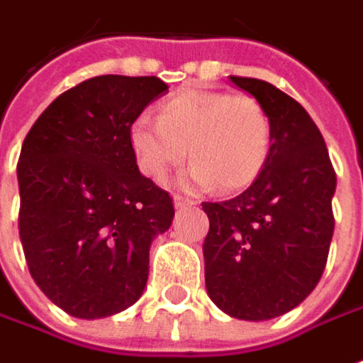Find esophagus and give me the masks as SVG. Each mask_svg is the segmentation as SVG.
Here are the masks:
<instances>
[{
    "instance_id": "obj_1",
    "label": "esophagus",
    "mask_w": 363,
    "mask_h": 363,
    "mask_svg": "<svg viewBox=\"0 0 363 363\" xmlns=\"http://www.w3.org/2000/svg\"><path fill=\"white\" fill-rule=\"evenodd\" d=\"M173 200H174V208H179V210H181V208H189V206H194V204H196L194 200L184 199V196H181V194H174Z\"/></svg>"
}]
</instances>
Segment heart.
Returning a JSON list of instances; mask_svg holds the SVG:
<instances>
[{
	"mask_svg": "<svg viewBox=\"0 0 363 363\" xmlns=\"http://www.w3.org/2000/svg\"><path fill=\"white\" fill-rule=\"evenodd\" d=\"M131 147L141 171L161 182L184 161L181 184L190 190L247 189L263 171L271 149V120L250 94L189 88L164 100L157 121L141 116L131 125Z\"/></svg>",
	"mask_w": 363,
	"mask_h": 363,
	"instance_id": "obj_1",
	"label": "heart"
}]
</instances>
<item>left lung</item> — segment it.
I'll return each mask as SVG.
<instances>
[{
  "mask_svg": "<svg viewBox=\"0 0 363 363\" xmlns=\"http://www.w3.org/2000/svg\"><path fill=\"white\" fill-rule=\"evenodd\" d=\"M257 98L271 120L261 174L240 196L204 202L206 291L242 320H269L313 293L328 259L336 173L323 133L291 96L265 80L230 76Z\"/></svg>",
  "mask_w": 363,
  "mask_h": 363,
  "instance_id": "obj_1",
  "label": "left lung"
}]
</instances>
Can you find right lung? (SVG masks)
<instances>
[{
    "label": "right lung",
    "mask_w": 363,
    "mask_h": 363,
    "mask_svg": "<svg viewBox=\"0 0 363 363\" xmlns=\"http://www.w3.org/2000/svg\"><path fill=\"white\" fill-rule=\"evenodd\" d=\"M164 92L157 76H94L60 94L23 141V252L40 291L70 316H111L143 295L151 242L174 206L139 173L129 133Z\"/></svg>",
    "instance_id": "obj_1"
}]
</instances>
